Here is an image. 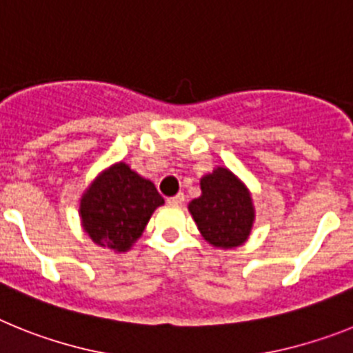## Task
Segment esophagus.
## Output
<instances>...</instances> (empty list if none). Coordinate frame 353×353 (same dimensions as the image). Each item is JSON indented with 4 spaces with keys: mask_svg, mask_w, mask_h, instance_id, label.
<instances>
[{
    "mask_svg": "<svg viewBox=\"0 0 353 353\" xmlns=\"http://www.w3.org/2000/svg\"><path fill=\"white\" fill-rule=\"evenodd\" d=\"M168 202H170V204H183V202H185V195L183 194L174 195V197L168 199Z\"/></svg>",
    "mask_w": 353,
    "mask_h": 353,
    "instance_id": "esophagus-1",
    "label": "esophagus"
}]
</instances>
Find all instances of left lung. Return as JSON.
Here are the masks:
<instances>
[{
	"mask_svg": "<svg viewBox=\"0 0 353 353\" xmlns=\"http://www.w3.org/2000/svg\"><path fill=\"white\" fill-rule=\"evenodd\" d=\"M202 195L190 202V213L204 240L213 247L232 249L250 234L254 208L250 195L238 177L219 167L201 179Z\"/></svg>",
	"mask_w": 353,
	"mask_h": 353,
	"instance_id": "1",
	"label": "left lung"
}]
</instances>
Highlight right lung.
<instances>
[{"mask_svg":"<svg viewBox=\"0 0 353 353\" xmlns=\"http://www.w3.org/2000/svg\"><path fill=\"white\" fill-rule=\"evenodd\" d=\"M163 204L151 181L117 163L101 174L81 199V222L101 247L125 252L140 238L152 211Z\"/></svg>","mask_w":353,"mask_h":353,"instance_id":"obj_1","label":"right lung"}]
</instances>
